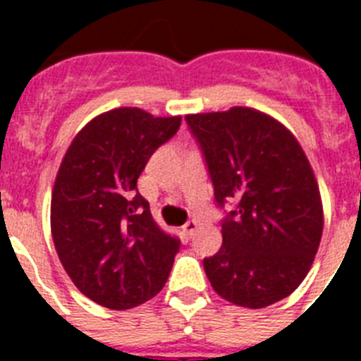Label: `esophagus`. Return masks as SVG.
<instances>
[{
  "label": "esophagus",
  "mask_w": 361,
  "mask_h": 361,
  "mask_svg": "<svg viewBox=\"0 0 361 361\" xmlns=\"http://www.w3.org/2000/svg\"><path fill=\"white\" fill-rule=\"evenodd\" d=\"M197 228H199V222H197V220H188L186 224L183 226V231L186 233V237H193V233L197 231Z\"/></svg>",
  "instance_id": "34e87169"
}]
</instances>
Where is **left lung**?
Here are the masks:
<instances>
[{
    "label": "left lung",
    "mask_w": 361,
    "mask_h": 361,
    "mask_svg": "<svg viewBox=\"0 0 361 361\" xmlns=\"http://www.w3.org/2000/svg\"><path fill=\"white\" fill-rule=\"evenodd\" d=\"M186 123L216 204H237L222 220V247L204 258V271L231 304H275L305 279L324 229L320 190L304 149L282 123L247 106L190 114Z\"/></svg>",
    "instance_id": "left-lung-1"
}]
</instances>
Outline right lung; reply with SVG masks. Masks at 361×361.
I'll return each instance as SVG.
<instances>
[{
    "mask_svg": "<svg viewBox=\"0 0 361 361\" xmlns=\"http://www.w3.org/2000/svg\"><path fill=\"white\" fill-rule=\"evenodd\" d=\"M180 116L114 108L86 123L66 149L50 204L54 245L85 296L132 309L164 288L180 240L162 231L137 178L177 133Z\"/></svg>",
    "mask_w": 361,
    "mask_h": 361,
    "instance_id": "obj_1",
    "label": "right lung"
}]
</instances>
